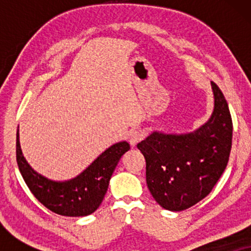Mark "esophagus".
I'll return each instance as SVG.
<instances>
[{
    "label": "esophagus",
    "mask_w": 251,
    "mask_h": 251,
    "mask_svg": "<svg viewBox=\"0 0 251 251\" xmlns=\"http://www.w3.org/2000/svg\"><path fill=\"white\" fill-rule=\"evenodd\" d=\"M142 139H143V135L139 131H137V130H132V131L129 133L128 140H129L130 145H131L132 147H135Z\"/></svg>",
    "instance_id": "esophagus-1"
}]
</instances>
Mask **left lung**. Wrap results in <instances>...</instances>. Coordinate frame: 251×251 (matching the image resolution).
I'll list each match as a JSON object with an SVG mask.
<instances>
[{
    "label": "left lung",
    "instance_id": "obj_1",
    "mask_svg": "<svg viewBox=\"0 0 251 251\" xmlns=\"http://www.w3.org/2000/svg\"><path fill=\"white\" fill-rule=\"evenodd\" d=\"M214 111L187 133L151 132L138 143L146 160V183L161 207L181 211L210 193L227 166L233 125L227 101L211 82Z\"/></svg>",
    "mask_w": 251,
    "mask_h": 251
}]
</instances>
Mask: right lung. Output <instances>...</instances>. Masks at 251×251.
Segmentation results:
<instances>
[{"label": "right lung", "mask_w": 251, "mask_h": 251, "mask_svg": "<svg viewBox=\"0 0 251 251\" xmlns=\"http://www.w3.org/2000/svg\"><path fill=\"white\" fill-rule=\"evenodd\" d=\"M129 150L130 145L126 142L116 143L76 177L56 181L44 177L29 166L22 152L19 129L17 130V163L26 185L44 207L67 217H83L97 210L120 159Z\"/></svg>", "instance_id": "obj_1"}]
</instances>
